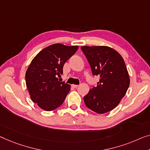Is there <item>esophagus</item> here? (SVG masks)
I'll return each instance as SVG.
<instances>
[{"label":"esophagus","mask_w":150,"mask_h":150,"mask_svg":"<svg viewBox=\"0 0 150 150\" xmlns=\"http://www.w3.org/2000/svg\"><path fill=\"white\" fill-rule=\"evenodd\" d=\"M72 87H73V88H77V87H78V86H77V85H74V84H73V85H72Z\"/></svg>","instance_id":"1"}]
</instances>
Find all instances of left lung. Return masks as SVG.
<instances>
[{
  "label": "left lung",
  "instance_id": "8db88e82",
  "mask_svg": "<svg viewBox=\"0 0 150 150\" xmlns=\"http://www.w3.org/2000/svg\"><path fill=\"white\" fill-rule=\"evenodd\" d=\"M93 75L100 76L97 86L83 97L86 106L98 114L110 111L120 103L130 84L124 60L110 47L81 46Z\"/></svg>",
  "mask_w": 150,
  "mask_h": 150
}]
</instances>
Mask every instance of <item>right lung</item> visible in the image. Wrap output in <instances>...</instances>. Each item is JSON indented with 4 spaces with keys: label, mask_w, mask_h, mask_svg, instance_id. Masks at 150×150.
Listing matches in <instances>:
<instances>
[{
    "label": "right lung",
    "mask_w": 150,
    "mask_h": 150,
    "mask_svg": "<svg viewBox=\"0 0 150 150\" xmlns=\"http://www.w3.org/2000/svg\"><path fill=\"white\" fill-rule=\"evenodd\" d=\"M77 49V46L54 44L40 51L27 69L25 82L31 99L43 110H54L65 100L71 86L60 82L57 75L62 74L64 63Z\"/></svg>",
    "instance_id": "obj_1"
}]
</instances>
